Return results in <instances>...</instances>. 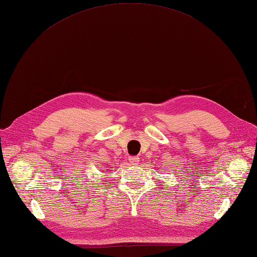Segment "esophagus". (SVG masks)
Instances as JSON below:
<instances>
[{"label":"esophagus","instance_id":"34e87169","mask_svg":"<svg viewBox=\"0 0 257 257\" xmlns=\"http://www.w3.org/2000/svg\"><path fill=\"white\" fill-rule=\"evenodd\" d=\"M139 161H140V159L138 157H131V158H129L130 165H137V164L139 163Z\"/></svg>","mask_w":257,"mask_h":257}]
</instances>
